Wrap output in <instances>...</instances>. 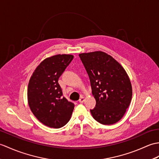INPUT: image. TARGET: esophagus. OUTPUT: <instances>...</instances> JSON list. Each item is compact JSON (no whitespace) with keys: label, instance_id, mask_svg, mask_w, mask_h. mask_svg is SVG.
<instances>
[{"label":"esophagus","instance_id":"esophagus-1","mask_svg":"<svg viewBox=\"0 0 159 159\" xmlns=\"http://www.w3.org/2000/svg\"><path fill=\"white\" fill-rule=\"evenodd\" d=\"M84 101V98L83 97H81L80 99H79V102L80 103H83V102Z\"/></svg>","mask_w":159,"mask_h":159}]
</instances>
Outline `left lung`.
<instances>
[{"label":"left lung","instance_id":"8db88e82","mask_svg":"<svg viewBox=\"0 0 159 159\" xmlns=\"http://www.w3.org/2000/svg\"><path fill=\"white\" fill-rule=\"evenodd\" d=\"M89 77L96 104L90 112L102 125H112L123 116L132 98L129 78L119 62L102 51L79 54Z\"/></svg>","mask_w":159,"mask_h":159}]
</instances>
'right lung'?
Wrapping results in <instances>:
<instances>
[{
    "instance_id": "obj_1",
    "label": "right lung",
    "mask_w": 159,
    "mask_h": 159,
    "mask_svg": "<svg viewBox=\"0 0 159 159\" xmlns=\"http://www.w3.org/2000/svg\"><path fill=\"white\" fill-rule=\"evenodd\" d=\"M72 55H56L40 63L32 74L28 87L31 111L47 127L60 128L70 119L75 104L63 96L58 79L70 64Z\"/></svg>"
}]
</instances>
